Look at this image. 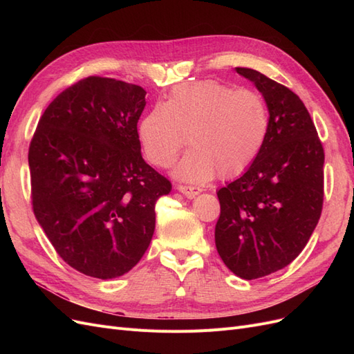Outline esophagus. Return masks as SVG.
Wrapping results in <instances>:
<instances>
[{
    "instance_id": "1",
    "label": "esophagus",
    "mask_w": 354,
    "mask_h": 354,
    "mask_svg": "<svg viewBox=\"0 0 354 354\" xmlns=\"http://www.w3.org/2000/svg\"><path fill=\"white\" fill-rule=\"evenodd\" d=\"M177 189H178V192H181V194H183L187 198H190V199L195 198L196 195H199L202 192V189L194 187V186H178Z\"/></svg>"
}]
</instances>
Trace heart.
<instances>
[{"instance_id": "b5f03b06", "label": "heart", "mask_w": 354, "mask_h": 354, "mask_svg": "<svg viewBox=\"0 0 354 354\" xmlns=\"http://www.w3.org/2000/svg\"><path fill=\"white\" fill-rule=\"evenodd\" d=\"M269 111L260 94L205 80L181 84L138 124V138L152 164L169 167L189 140L194 146L174 168L176 178L208 183L248 169L269 136Z\"/></svg>"}]
</instances>
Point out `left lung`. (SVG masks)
Wrapping results in <instances>:
<instances>
[{"label": "left lung", "mask_w": 354, "mask_h": 354, "mask_svg": "<svg viewBox=\"0 0 354 354\" xmlns=\"http://www.w3.org/2000/svg\"><path fill=\"white\" fill-rule=\"evenodd\" d=\"M269 111V136L252 165L217 192L216 246L227 269L251 281L277 272L304 250L324 203L325 153L304 103L259 71L236 68Z\"/></svg>", "instance_id": "left-lung-1"}]
</instances>
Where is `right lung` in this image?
I'll use <instances>...</instances> for the list:
<instances>
[{
    "label": "right lung",
    "instance_id": "right-lung-1",
    "mask_svg": "<svg viewBox=\"0 0 354 354\" xmlns=\"http://www.w3.org/2000/svg\"><path fill=\"white\" fill-rule=\"evenodd\" d=\"M138 85L88 77L42 113L29 146L32 205L57 254L97 279L130 272L155 232V203L171 183L145 162Z\"/></svg>",
    "mask_w": 354,
    "mask_h": 354
}]
</instances>
